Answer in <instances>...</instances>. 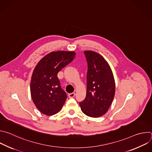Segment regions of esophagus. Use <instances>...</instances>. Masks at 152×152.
Masks as SVG:
<instances>
[{"mask_svg":"<svg viewBox=\"0 0 152 152\" xmlns=\"http://www.w3.org/2000/svg\"><path fill=\"white\" fill-rule=\"evenodd\" d=\"M75 93H72L69 94V98H73V97H75Z\"/></svg>","mask_w":152,"mask_h":152,"instance_id":"obj_1","label":"esophagus"}]
</instances>
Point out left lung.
<instances>
[{
  "label": "left lung",
  "instance_id": "left-lung-1",
  "mask_svg": "<svg viewBox=\"0 0 152 152\" xmlns=\"http://www.w3.org/2000/svg\"><path fill=\"white\" fill-rule=\"evenodd\" d=\"M84 53L88 63L86 96L79 105L85 115L97 118L106 113L113 101L115 80L109 64L102 55L91 50Z\"/></svg>",
  "mask_w": 152,
  "mask_h": 152
}]
</instances>
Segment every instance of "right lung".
<instances>
[{
	"instance_id": "obj_1",
	"label": "right lung",
	"mask_w": 152,
	"mask_h": 152,
	"mask_svg": "<svg viewBox=\"0 0 152 152\" xmlns=\"http://www.w3.org/2000/svg\"><path fill=\"white\" fill-rule=\"evenodd\" d=\"M75 52H52L37 64L31 80V94L37 109L43 114L52 115L58 113L67 99L61 87L58 72L75 57Z\"/></svg>"
}]
</instances>
